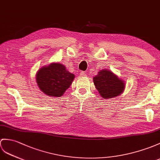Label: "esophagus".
I'll use <instances>...</instances> for the list:
<instances>
[{"label": "esophagus", "mask_w": 160, "mask_h": 160, "mask_svg": "<svg viewBox=\"0 0 160 160\" xmlns=\"http://www.w3.org/2000/svg\"><path fill=\"white\" fill-rule=\"evenodd\" d=\"M80 76L82 77H86V74H85V72H80Z\"/></svg>", "instance_id": "obj_1"}]
</instances>
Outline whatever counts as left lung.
Masks as SVG:
<instances>
[{
    "label": "left lung",
    "instance_id": "1",
    "mask_svg": "<svg viewBox=\"0 0 160 160\" xmlns=\"http://www.w3.org/2000/svg\"><path fill=\"white\" fill-rule=\"evenodd\" d=\"M93 80L100 95L105 99L119 96L125 88L124 81L107 69L101 70Z\"/></svg>",
    "mask_w": 160,
    "mask_h": 160
}]
</instances>
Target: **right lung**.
<instances>
[{
	"instance_id": "right-lung-1",
	"label": "right lung",
	"mask_w": 160,
	"mask_h": 160,
	"mask_svg": "<svg viewBox=\"0 0 160 160\" xmlns=\"http://www.w3.org/2000/svg\"><path fill=\"white\" fill-rule=\"evenodd\" d=\"M74 78L75 75L58 62L41 68L36 75L38 88L46 95L52 97L63 95L72 83Z\"/></svg>"
}]
</instances>
